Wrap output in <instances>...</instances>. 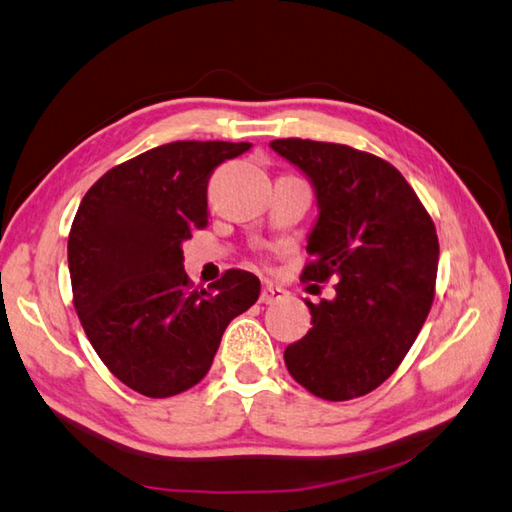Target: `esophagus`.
Returning a JSON list of instances; mask_svg holds the SVG:
<instances>
[{
    "label": "esophagus",
    "mask_w": 512,
    "mask_h": 512,
    "mask_svg": "<svg viewBox=\"0 0 512 512\" xmlns=\"http://www.w3.org/2000/svg\"><path fill=\"white\" fill-rule=\"evenodd\" d=\"M282 297H286V290L277 288L273 284H264L262 286V295H259V302H262V304H275Z\"/></svg>",
    "instance_id": "obj_1"
}]
</instances>
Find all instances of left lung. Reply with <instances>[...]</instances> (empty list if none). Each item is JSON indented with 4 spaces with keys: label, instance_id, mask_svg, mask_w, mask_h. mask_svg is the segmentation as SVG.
Here are the masks:
<instances>
[{
    "label": "left lung",
    "instance_id": "8db88e82",
    "mask_svg": "<svg viewBox=\"0 0 512 512\" xmlns=\"http://www.w3.org/2000/svg\"><path fill=\"white\" fill-rule=\"evenodd\" d=\"M270 146L302 168L317 193L302 279L337 282L333 302H306L313 328L284 350L286 368L328 402L368 395L404 362L433 306V217L382 157L299 137Z\"/></svg>",
    "mask_w": 512,
    "mask_h": 512
}]
</instances>
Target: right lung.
Listing matches in <instances>:
<instances>
[{
    "instance_id": "obj_1",
    "label": "right lung",
    "mask_w": 512,
    "mask_h": 512,
    "mask_svg": "<svg viewBox=\"0 0 512 512\" xmlns=\"http://www.w3.org/2000/svg\"><path fill=\"white\" fill-rule=\"evenodd\" d=\"M248 142H173L117 164L88 188L68 235L73 304L119 382L173 397L202 382L230 319L259 279L230 268L208 288L184 270L182 242L208 224V179Z\"/></svg>"
}]
</instances>
